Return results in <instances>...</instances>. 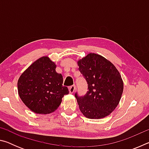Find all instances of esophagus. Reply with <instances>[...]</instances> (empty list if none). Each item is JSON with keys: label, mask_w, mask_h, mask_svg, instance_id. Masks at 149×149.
Listing matches in <instances>:
<instances>
[{"label": "esophagus", "mask_w": 149, "mask_h": 149, "mask_svg": "<svg viewBox=\"0 0 149 149\" xmlns=\"http://www.w3.org/2000/svg\"><path fill=\"white\" fill-rule=\"evenodd\" d=\"M75 89H76V88H75V85H72V86H71L69 88V91L70 93H74L75 92Z\"/></svg>", "instance_id": "esophagus-1"}]
</instances>
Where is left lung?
<instances>
[{
    "instance_id": "left-lung-1",
    "label": "left lung",
    "mask_w": 149,
    "mask_h": 149,
    "mask_svg": "<svg viewBox=\"0 0 149 149\" xmlns=\"http://www.w3.org/2000/svg\"><path fill=\"white\" fill-rule=\"evenodd\" d=\"M77 65L89 89L84 97L75 95L83 115L89 119L110 115L119 104L123 91L119 71L109 60L95 53L78 60Z\"/></svg>"
}]
</instances>
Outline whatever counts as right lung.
<instances>
[{
	"mask_svg": "<svg viewBox=\"0 0 149 149\" xmlns=\"http://www.w3.org/2000/svg\"><path fill=\"white\" fill-rule=\"evenodd\" d=\"M56 65L45 56L32 64L22 73L17 81V91L25 105L36 114L54 112L64 95L69 93L63 86V77L56 72Z\"/></svg>",
	"mask_w": 149,
	"mask_h": 149,
	"instance_id": "right-lung-1",
	"label": "right lung"
}]
</instances>
